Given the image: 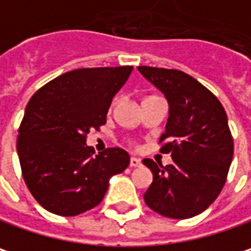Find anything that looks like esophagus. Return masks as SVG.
<instances>
[{"instance_id":"34e87169","label":"esophagus","mask_w":251,"mask_h":251,"mask_svg":"<svg viewBox=\"0 0 251 251\" xmlns=\"http://www.w3.org/2000/svg\"><path fill=\"white\" fill-rule=\"evenodd\" d=\"M130 166H131V167H140V166H141V160L137 158V157H131V158H130Z\"/></svg>"}]
</instances>
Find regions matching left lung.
<instances>
[{"mask_svg": "<svg viewBox=\"0 0 251 251\" xmlns=\"http://www.w3.org/2000/svg\"><path fill=\"white\" fill-rule=\"evenodd\" d=\"M138 71L169 101L160 151L173 158L166 167L143 160L152 173L144 201L164 217H194L217 199L227 180L234 151L227 114L210 90L180 70L141 65Z\"/></svg>", "mask_w": 251, "mask_h": 251, "instance_id": "1", "label": "left lung"}]
</instances>
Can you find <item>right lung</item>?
I'll list each match as a JSON object with an SVG mask.
<instances>
[{"mask_svg":"<svg viewBox=\"0 0 251 251\" xmlns=\"http://www.w3.org/2000/svg\"><path fill=\"white\" fill-rule=\"evenodd\" d=\"M131 71V65L73 70L28 101L17 151L28 190L45 210L68 217L94 208L110 178L128 167L126 150L94 155L85 140L91 128L105 124L111 100Z\"/></svg>","mask_w":251,"mask_h":251,"instance_id":"add662e5","label":"right lung"}]
</instances>
